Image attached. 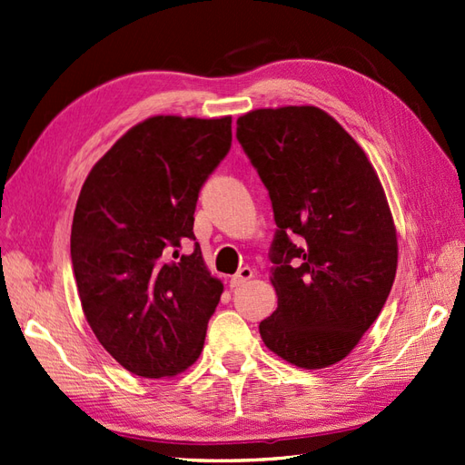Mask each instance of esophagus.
<instances>
[{
  "label": "esophagus",
  "mask_w": 465,
  "mask_h": 465,
  "mask_svg": "<svg viewBox=\"0 0 465 465\" xmlns=\"http://www.w3.org/2000/svg\"><path fill=\"white\" fill-rule=\"evenodd\" d=\"M253 276H255L253 269L243 267V269H240V271H237V272L232 276L230 286H232V288H240V286H243L247 281H251V278H253Z\"/></svg>",
  "instance_id": "esophagus-1"
}]
</instances>
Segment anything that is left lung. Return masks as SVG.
<instances>
[{
    "instance_id": "1",
    "label": "left lung",
    "mask_w": 465,
    "mask_h": 465,
    "mask_svg": "<svg viewBox=\"0 0 465 465\" xmlns=\"http://www.w3.org/2000/svg\"><path fill=\"white\" fill-rule=\"evenodd\" d=\"M237 140L269 191L278 230L271 249L276 312L262 342L286 362L320 370L351 354L386 303L397 233L364 150L325 111L257 109Z\"/></svg>"
}]
</instances>
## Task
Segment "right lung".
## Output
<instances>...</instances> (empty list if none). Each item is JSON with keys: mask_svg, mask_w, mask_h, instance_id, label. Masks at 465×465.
<instances>
[{"mask_svg": "<svg viewBox=\"0 0 465 465\" xmlns=\"http://www.w3.org/2000/svg\"><path fill=\"white\" fill-rule=\"evenodd\" d=\"M232 116H152L93 165L72 223V264L85 320L114 361L142 378L196 362L223 284L194 240V208L230 152Z\"/></svg>", "mask_w": 465, "mask_h": 465, "instance_id": "right-lung-1", "label": "right lung"}]
</instances>
